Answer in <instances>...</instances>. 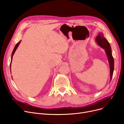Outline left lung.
<instances>
[{"instance_id":"obj_1","label":"left lung","mask_w":124,"mask_h":124,"mask_svg":"<svg viewBox=\"0 0 124 124\" xmlns=\"http://www.w3.org/2000/svg\"><path fill=\"white\" fill-rule=\"evenodd\" d=\"M96 42L97 44L101 48L105 49L108 57V62L110 64V82L112 80L113 72L114 70V61L112 54V50L110 43L104 37L103 33L101 32H99L98 35L96 38Z\"/></svg>"}]
</instances>
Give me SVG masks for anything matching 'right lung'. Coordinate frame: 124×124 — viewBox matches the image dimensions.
I'll list each match as a JSON object with an SVG mask.
<instances>
[{
    "mask_svg": "<svg viewBox=\"0 0 124 124\" xmlns=\"http://www.w3.org/2000/svg\"><path fill=\"white\" fill-rule=\"evenodd\" d=\"M20 42H21V40H20V41H19L18 43H16V45L15 47H14V49H13V52H12V54H11V62H10V71H11V62H12V56H13V54H14V53H15V52L16 51V50L17 48L18 47V46L19 45V44H20Z\"/></svg>",
    "mask_w": 124,
    "mask_h": 124,
    "instance_id": "right-lung-1",
    "label": "right lung"
}]
</instances>
